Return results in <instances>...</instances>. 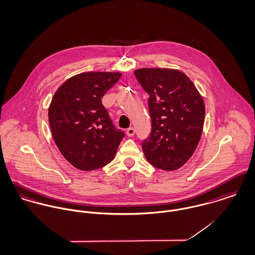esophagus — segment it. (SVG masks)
I'll use <instances>...</instances> for the list:
<instances>
[{
  "label": "esophagus",
  "instance_id": "1",
  "mask_svg": "<svg viewBox=\"0 0 255 255\" xmlns=\"http://www.w3.org/2000/svg\"><path fill=\"white\" fill-rule=\"evenodd\" d=\"M127 136L128 137H133L134 136V134H135V129L133 128V127H130V128H128L127 129Z\"/></svg>",
  "mask_w": 255,
  "mask_h": 255
}]
</instances>
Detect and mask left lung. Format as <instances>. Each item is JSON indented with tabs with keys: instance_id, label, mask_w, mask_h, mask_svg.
I'll return each instance as SVG.
<instances>
[{
	"instance_id": "8db88e82",
	"label": "left lung",
	"mask_w": 255,
	"mask_h": 255,
	"mask_svg": "<svg viewBox=\"0 0 255 255\" xmlns=\"http://www.w3.org/2000/svg\"><path fill=\"white\" fill-rule=\"evenodd\" d=\"M134 74L149 96L151 131L141 141L144 156L156 168L178 169L198 146L205 115L202 97L177 69L140 68Z\"/></svg>"
}]
</instances>
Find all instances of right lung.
<instances>
[{"label":"right lung","mask_w":255,"mask_h":255,"mask_svg":"<svg viewBox=\"0 0 255 255\" xmlns=\"http://www.w3.org/2000/svg\"><path fill=\"white\" fill-rule=\"evenodd\" d=\"M119 72H84L57 89L49 108L53 138L64 158L83 171L109 164L124 132L117 129L102 98L121 77Z\"/></svg>","instance_id":"1"}]
</instances>
